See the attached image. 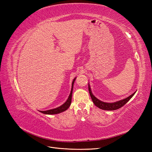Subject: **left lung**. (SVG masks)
Returning <instances> with one entry per match:
<instances>
[{
  "label": "left lung",
  "mask_w": 152,
  "mask_h": 152,
  "mask_svg": "<svg viewBox=\"0 0 152 152\" xmlns=\"http://www.w3.org/2000/svg\"><path fill=\"white\" fill-rule=\"evenodd\" d=\"M88 90H89L90 96L91 98V100H92L93 102L94 103V104L96 107H99V108H100L102 110H114L120 109L121 107L124 106L126 104V103L128 102L131 99V98L133 96V95L135 94V92H134V94L129 96L128 97H127L126 99H124L122 100H119L118 102H114V103H106V102H102V101L99 100V99H97L92 94V93L91 91V88H90L89 85H88Z\"/></svg>",
  "instance_id": "8db88e82"
}]
</instances>
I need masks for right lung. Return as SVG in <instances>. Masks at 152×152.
<instances>
[{
	"label": "right lung",
	"instance_id": "right-lung-1",
	"mask_svg": "<svg viewBox=\"0 0 152 152\" xmlns=\"http://www.w3.org/2000/svg\"><path fill=\"white\" fill-rule=\"evenodd\" d=\"M75 80H76V78H75V79L73 80V81H72L71 94L69 96V98H68V99L67 100V101L64 103V104L62 105L61 106L57 107V108L51 109V110H46V111H40V112H42V113H43V114H59V113H61V112H62L66 110L68 108H69L70 105H71V103L72 90H73V85H74Z\"/></svg>",
	"mask_w": 152,
	"mask_h": 152
}]
</instances>
